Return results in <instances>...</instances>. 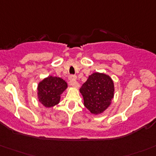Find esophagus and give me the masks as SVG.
<instances>
[{"label":"esophagus","mask_w":156,"mask_h":156,"mask_svg":"<svg viewBox=\"0 0 156 156\" xmlns=\"http://www.w3.org/2000/svg\"><path fill=\"white\" fill-rule=\"evenodd\" d=\"M68 79H69V83H70V85H71V86L78 87V82H77V81H76V75H71L69 76V78H68Z\"/></svg>","instance_id":"34e87169"}]
</instances>
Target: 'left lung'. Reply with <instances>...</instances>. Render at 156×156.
I'll use <instances>...</instances> for the list:
<instances>
[{"instance_id":"obj_1","label":"left lung","mask_w":156,"mask_h":156,"mask_svg":"<svg viewBox=\"0 0 156 156\" xmlns=\"http://www.w3.org/2000/svg\"><path fill=\"white\" fill-rule=\"evenodd\" d=\"M84 105L92 114H101L110 105L114 96V83L102 73H93L80 88Z\"/></svg>"}]
</instances>
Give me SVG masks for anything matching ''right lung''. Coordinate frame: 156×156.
I'll list each match as a JSON object with an SVG mask.
<instances>
[{"instance_id":"right-lung-1","label":"right lung","mask_w":156,"mask_h":156,"mask_svg":"<svg viewBox=\"0 0 156 156\" xmlns=\"http://www.w3.org/2000/svg\"><path fill=\"white\" fill-rule=\"evenodd\" d=\"M67 87V83L61 78L49 76L44 78L37 87L39 101L44 107H53L59 103L60 95Z\"/></svg>"}]
</instances>
